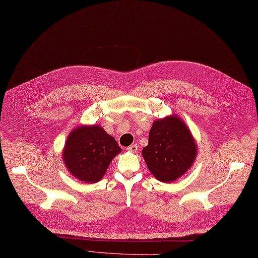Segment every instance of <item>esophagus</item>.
Masks as SVG:
<instances>
[{"label":"esophagus","mask_w":258,"mask_h":258,"mask_svg":"<svg viewBox=\"0 0 258 258\" xmlns=\"http://www.w3.org/2000/svg\"><path fill=\"white\" fill-rule=\"evenodd\" d=\"M126 151L130 152V153H137L138 151V145L137 144H132L131 146H128L126 148Z\"/></svg>","instance_id":"obj_1"}]
</instances>
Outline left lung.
Wrapping results in <instances>:
<instances>
[{
    "instance_id": "left-lung-1",
    "label": "left lung",
    "mask_w": 258,
    "mask_h": 258,
    "mask_svg": "<svg viewBox=\"0 0 258 258\" xmlns=\"http://www.w3.org/2000/svg\"><path fill=\"white\" fill-rule=\"evenodd\" d=\"M198 145L188 125L177 115L155 120L142 157L154 177L164 183L181 178L195 163Z\"/></svg>"
}]
</instances>
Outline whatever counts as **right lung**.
Here are the masks:
<instances>
[{
  "label": "right lung",
  "mask_w": 258,
  "mask_h": 258,
  "mask_svg": "<svg viewBox=\"0 0 258 258\" xmlns=\"http://www.w3.org/2000/svg\"><path fill=\"white\" fill-rule=\"evenodd\" d=\"M120 153L115 138L100 125H78L68 135L62 161L74 178L93 184L103 178L112 160Z\"/></svg>",
  "instance_id": "obj_1"
}]
</instances>
